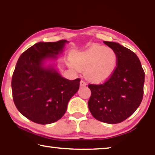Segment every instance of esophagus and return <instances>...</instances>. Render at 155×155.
I'll use <instances>...</instances> for the list:
<instances>
[{"label":"esophagus","instance_id":"obj_1","mask_svg":"<svg viewBox=\"0 0 155 155\" xmlns=\"http://www.w3.org/2000/svg\"><path fill=\"white\" fill-rule=\"evenodd\" d=\"M87 85V83H86L84 81H81L80 82V86L81 87H85V86Z\"/></svg>","mask_w":155,"mask_h":155}]
</instances>
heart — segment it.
I'll list each match as a JSON object with an SVG mask.
<instances>
[{
  "label": "heart",
  "mask_w": 155,
  "mask_h": 155,
  "mask_svg": "<svg viewBox=\"0 0 155 155\" xmlns=\"http://www.w3.org/2000/svg\"><path fill=\"white\" fill-rule=\"evenodd\" d=\"M69 65L74 70H85V76L92 81H101L112 74L117 65V54L111 48L95 45L72 56Z\"/></svg>",
  "instance_id": "obj_1"
}]
</instances>
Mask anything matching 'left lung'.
Returning a JSON list of instances; mask_svg holds the SVG:
<instances>
[{
  "instance_id": "left-lung-1",
  "label": "left lung",
  "mask_w": 155,
  "mask_h": 155,
  "mask_svg": "<svg viewBox=\"0 0 155 155\" xmlns=\"http://www.w3.org/2000/svg\"><path fill=\"white\" fill-rule=\"evenodd\" d=\"M117 54V67L108 81L88 85L91 96L88 107L94 118L117 124L133 114L141 103L145 74L140 59L120 44L104 41Z\"/></svg>"
}]
</instances>
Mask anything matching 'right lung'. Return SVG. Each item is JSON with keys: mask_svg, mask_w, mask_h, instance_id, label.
Wrapping results in <instances>:
<instances>
[{"mask_svg": "<svg viewBox=\"0 0 155 155\" xmlns=\"http://www.w3.org/2000/svg\"><path fill=\"white\" fill-rule=\"evenodd\" d=\"M68 41L38 42L18 59L12 76V96L18 111L28 120L48 124L61 119L68 102L79 89L80 78L63 77L55 61Z\"/></svg>", "mask_w": 155, "mask_h": 155, "instance_id": "1", "label": "right lung"}]
</instances>
